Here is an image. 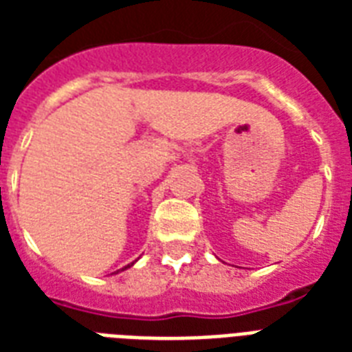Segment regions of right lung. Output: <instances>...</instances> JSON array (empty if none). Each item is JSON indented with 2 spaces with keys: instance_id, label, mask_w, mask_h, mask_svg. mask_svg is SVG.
I'll list each match as a JSON object with an SVG mask.
<instances>
[{
  "instance_id": "1",
  "label": "right lung",
  "mask_w": 352,
  "mask_h": 352,
  "mask_svg": "<svg viewBox=\"0 0 352 352\" xmlns=\"http://www.w3.org/2000/svg\"><path fill=\"white\" fill-rule=\"evenodd\" d=\"M131 265H133V263H131ZM127 267H129V265H127ZM127 267H124V268H127ZM124 268H122V270H124Z\"/></svg>"
}]
</instances>
